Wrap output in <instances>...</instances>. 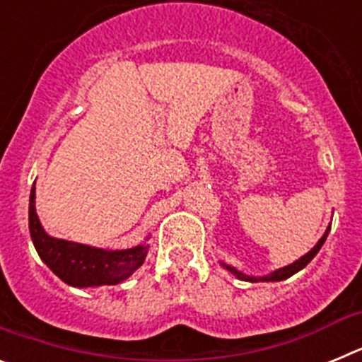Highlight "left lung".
Here are the masks:
<instances>
[{
  "label": "left lung",
  "mask_w": 362,
  "mask_h": 362,
  "mask_svg": "<svg viewBox=\"0 0 362 362\" xmlns=\"http://www.w3.org/2000/svg\"><path fill=\"white\" fill-rule=\"evenodd\" d=\"M328 232H330V226L326 228V232L322 233V238L319 239L317 245L313 246V248L308 252V254H305V255H303V257H299V259H297V261H293V263L288 264V267H283V268H279V270L270 272L268 276H261V277L246 276V274L239 272L238 268H233L232 264L223 263V261H221V267L226 268V270H228L230 274H233V276L238 277V279L248 281V283H272V281H284V279H288V277H292L293 274H297V272H299V270H303V268H305L306 264H308L310 261H312V259L315 257V255H317V252L321 250V246L325 245L326 238H328Z\"/></svg>",
  "instance_id": "left-lung-1"
}]
</instances>
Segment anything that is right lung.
Listing matches in <instances>:
<instances>
[{
	"label": "right lung",
	"mask_w": 362,
	"mask_h": 362,
	"mask_svg": "<svg viewBox=\"0 0 362 362\" xmlns=\"http://www.w3.org/2000/svg\"><path fill=\"white\" fill-rule=\"evenodd\" d=\"M28 230L37 255L63 283L76 288L114 286L129 279L145 263L148 245L127 250H103L81 243L65 241L49 235L41 226L36 214V187L30 190L28 203Z\"/></svg>",
	"instance_id": "obj_1"
}]
</instances>
